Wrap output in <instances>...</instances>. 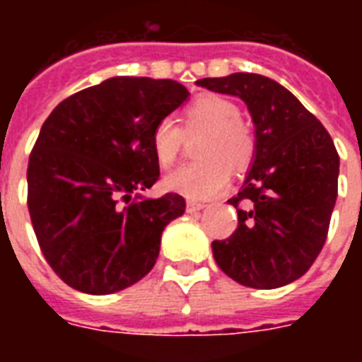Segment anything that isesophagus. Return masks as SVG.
I'll return each instance as SVG.
<instances>
[{
    "mask_svg": "<svg viewBox=\"0 0 362 362\" xmlns=\"http://www.w3.org/2000/svg\"><path fill=\"white\" fill-rule=\"evenodd\" d=\"M206 204L204 203H199V201H187L186 204V210L192 214V212H197V210H203Z\"/></svg>",
    "mask_w": 362,
    "mask_h": 362,
    "instance_id": "esophagus-1",
    "label": "esophagus"
}]
</instances>
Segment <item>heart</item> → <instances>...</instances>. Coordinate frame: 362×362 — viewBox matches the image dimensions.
Here are the masks:
<instances>
[{"instance_id": "heart-1", "label": "heart", "mask_w": 362, "mask_h": 362, "mask_svg": "<svg viewBox=\"0 0 362 362\" xmlns=\"http://www.w3.org/2000/svg\"><path fill=\"white\" fill-rule=\"evenodd\" d=\"M197 161L184 165L165 178V187L187 199H209L226 189L231 169L244 170L257 152V136L233 101L221 95H201L180 115V127L173 118L153 125L150 146L159 167L169 169L178 159L184 136L197 135Z\"/></svg>"}]
</instances>
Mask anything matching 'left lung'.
<instances>
[{
	"label": "left lung",
	"mask_w": 362,
	"mask_h": 362,
	"mask_svg": "<svg viewBox=\"0 0 362 362\" xmlns=\"http://www.w3.org/2000/svg\"><path fill=\"white\" fill-rule=\"evenodd\" d=\"M199 86L237 95L255 124L257 152L231 203L238 227L212 242L218 267L246 287L291 284L327 240L338 195L337 148L329 131L289 90L255 73L203 78Z\"/></svg>",
	"instance_id": "8db88e82"
}]
</instances>
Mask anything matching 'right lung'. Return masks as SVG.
I'll return each mask as SVG.
<instances>
[{
	"mask_svg": "<svg viewBox=\"0 0 362 362\" xmlns=\"http://www.w3.org/2000/svg\"><path fill=\"white\" fill-rule=\"evenodd\" d=\"M180 82L115 76L73 93L48 116L28 163V210L50 269L76 291L109 295L152 270L161 233L184 214L152 187L153 125L187 99Z\"/></svg>",
	"mask_w": 362,
	"mask_h": 362,
	"instance_id": "1",
	"label": "right lung"
}]
</instances>
